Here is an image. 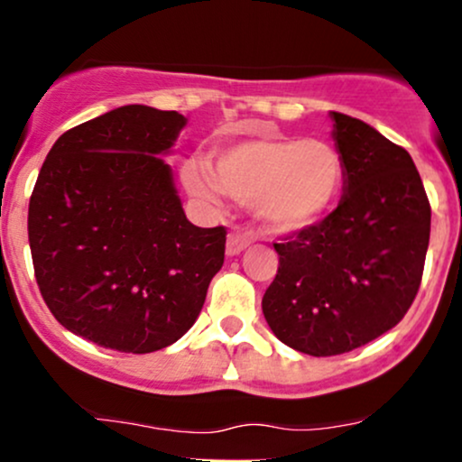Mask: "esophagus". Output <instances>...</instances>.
I'll list each match as a JSON object with an SVG mask.
<instances>
[{
    "mask_svg": "<svg viewBox=\"0 0 462 462\" xmlns=\"http://www.w3.org/2000/svg\"><path fill=\"white\" fill-rule=\"evenodd\" d=\"M249 243H252V236H249L247 232L232 230L230 235H227V243H226L227 256H238V254H241L243 249L249 247Z\"/></svg>",
    "mask_w": 462,
    "mask_h": 462,
    "instance_id": "esophagus-1",
    "label": "esophagus"
}]
</instances>
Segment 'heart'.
Returning <instances> with one entry per match:
<instances>
[{
  "label": "heart",
  "instance_id": "b5f03b06",
  "mask_svg": "<svg viewBox=\"0 0 462 462\" xmlns=\"http://www.w3.org/2000/svg\"><path fill=\"white\" fill-rule=\"evenodd\" d=\"M184 187L215 204L221 193L252 204L269 232L295 235L319 224L346 180L341 153L323 141L293 136H254L215 156L213 171L201 161L182 164Z\"/></svg>",
  "mask_w": 462,
  "mask_h": 462
}]
</instances>
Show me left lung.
<instances>
[{
	"instance_id": "1",
	"label": "left lung",
	"mask_w": 462,
	"mask_h": 462,
	"mask_svg": "<svg viewBox=\"0 0 462 462\" xmlns=\"http://www.w3.org/2000/svg\"><path fill=\"white\" fill-rule=\"evenodd\" d=\"M330 116L346 164L341 201L273 243L280 267L263 298L275 337L310 356L352 352L404 319L430 241V204L411 153L365 121Z\"/></svg>"
}]
</instances>
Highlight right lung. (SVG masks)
Returning a JSON list of instances; mask_svg holds the SVG:
<instances>
[{"instance_id":"1","label":"right lung","mask_w":462,"mask_h":462,"mask_svg":"<svg viewBox=\"0 0 462 462\" xmlns=\"http://www.w3.org/2000/svg\"><path fill=\"white\" fill-rule=\"evenodd\" d=\"M184 125L176 110L121 106L67 130L47 153L28 238L41 295L69 332L150 354L199 317L226 227L184 215L162 158Z\"/></svg>"}]
</instances>
